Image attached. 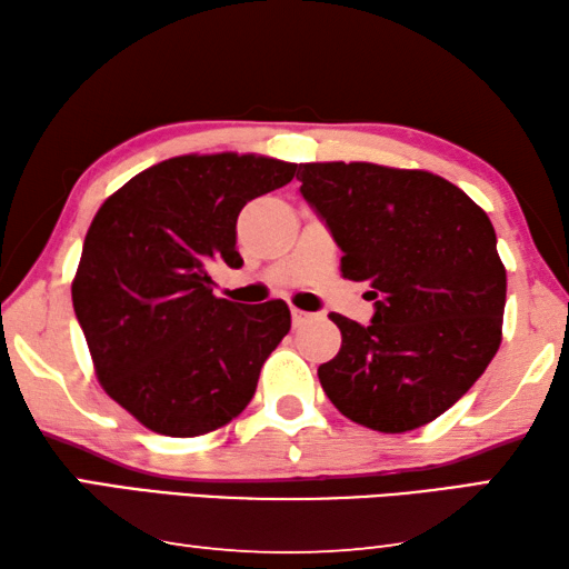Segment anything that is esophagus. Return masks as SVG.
<instances>
[{
  "mask_svg": "<svg viewBox=\"0 0 569 569\" xmlns=\"http://www.w3.org/2000/svg\"><path fill=\"white\" fill-rule=\"evenodd\" d=\"M291 318H293V326L298 328V326L308 323V320H311L313 316H311V313H306V311H298V308H293V311H291Z\"/></svg>",
  "mask_w": 569,
  "mask_h": 569,
  "instance_id": "esophagus-1",
  "label": "esophagus"
}]
</instances>
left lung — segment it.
<instances>
[{
    "label": "left lung",
    "mask_w": 569,
    "mask_h": 569,
    "mask_svg": "<svg viewBox=\"0 0 569 569\" xmlns=\"http://www.w3.org/2000/svg\"><path fill=\"white\" fill-rule=\"evenodd\" d=\"M303 199L366 281L376 313H340L338 356L318 368L330 402L358 426L408 432L442 416L498 353L508 276L495 229L456 183L366 161L298 167Z\"/></svg>",
    "instance_id": "left-lung-1"
}]
</instances>
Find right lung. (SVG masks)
Listing matches in <instances>:
<instances>
[{
    "label": "right lung",
    "mask_w": 569,
    "mask_h": 569,
    "mask_svg": "<svg viewBox=\"0 0 569 569\" xmlns=\"http://www.w3.org/2000/svg\"><path fill=\"white\" fill-rule=\"evenodd\" d=\"M296 163L189 153L141 171L101 203L71 301L101 388L143 428L196 438L249 406L266 358L291 330L283 301L216 298L209 266L239 268L236 221Z\"/></svg>",
    "instance_id": "add662e5"
}]
</instances>
